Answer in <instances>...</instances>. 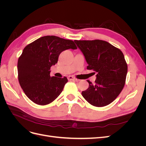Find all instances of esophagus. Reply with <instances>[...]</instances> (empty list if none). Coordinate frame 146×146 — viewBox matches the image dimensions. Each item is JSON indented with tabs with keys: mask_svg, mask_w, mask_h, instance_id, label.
Here are the masks:
<instances>
[{
	"mask_svg": "<svg viewBox=\"0 0 146 146\" xmlns=\"http://www.w3.org/2000/svg\"><path fill=\"white\" fill-rule=\"evenodd\" d=\"M68 79L69 80H73V81H77V78H76L72 77V76H70L68 77Z\"/></svg>",
	"mask_w": 146,
	"mask_h": 146,
	"instance_id": "esophagus-1",
	"label": "esophagus"
}]
</instances>
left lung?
<instances>
[{"instance_id":"1","label":"left lung","mask_w":146,"mask_h":146,"mask_svg":"<svg viewBox=\"0 0 146 146\" xmlns=\"http://www.w3.org/2000/svg\"><path fill=\"white\" fill-rule=\"evenodd\" d=\"M74 42L85 56L87 69L97 72L94 84L87 80L89 87L82 91L83 97L95 107L111 104L121 93L125 83L127 64L123 53L99 39Z\"/></svg>"}]
</instances>
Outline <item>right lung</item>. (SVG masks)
<instances>
[{"mask_svg":"<svg viewBox=\"0 0 146 146\" xmlns=\"http://www.w3.org/2000/svg\"><path fill=\"white\" fill-rule=\"evenodd\" d=\"M77 49L74 41L55 36H45L26 46L17 61L18 80L25 94L34 103H51L68 82L66 77H50V68L58 62L60 54Z\"/></svg>","mask_w":146,"mask_h":146,"instance_id":"right-lung-1","label":"right lung"}]
</instances>
